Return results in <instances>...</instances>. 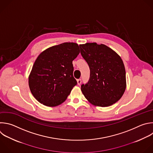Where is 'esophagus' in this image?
Returning a JSON list of instances; mask_svg holds the SVG:
<instances>
[{
	"label": "esophagus",
	"mask_w": 153,
	"mask_h": 153,
	"mask_svg": "<svg viewBox=\"0 0 153 153\" xmlns=\"http://www.w3.org/2000/svg\"><path fill=\"white\" fill-rule=\"evenodd\" d=\"M77 84L79 85H80L81 84V83H82V80L81 79H77Z\"/></svg>",
	"instance_id": "1"
}]
</instances>
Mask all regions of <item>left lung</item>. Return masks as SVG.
Wrapping results in <instances>:
<instances>
[{"label": "left lung", "instance_id": "left-lung-1", "mask_svg": "<svg viewBox=\"0 0 153 153\" xmlns=\"http://www.w3.org/2000/svg\"><path fill=\"white\" fill-rule=\"evenodd\" d=\"M90 68L88 83L81 91L95 106H110L121 98L126 88V70L121 57L110 47L96 42L79 45Z\"/></svg>", "mask_w": 153, "mask_h": 153}]
</instances>
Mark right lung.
<instances>
[{
  "label": "right lung",
  "mask_w": 153,
  "mask_h": 153,
  "mask_svg": "<svg viewBox=\"0 0 153 153\" xmlns=\"http://www.w3.org/2000/svg\"><path fill=\"white\" fill-rule=\"evenodd\" d=\"M79 53L77 43L64 42L38 55L29 76V86L40 103L55 107L66 100L77 84L72 62Z\"/></svg>",
  "instance_id": "1"
}]
</instances>
